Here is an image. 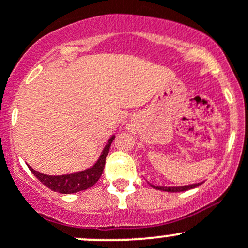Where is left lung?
Masks as SVG:
<instances>
[{
    "mask_svg": "<svg viewBox=\"0 0 248 248\" xmlns=\"http://www.w3.org/2000/svg\"><path fill=\"white\" fill-rule=\"evenodd\" d=\"M201 184H194V185H188V186H180V187H159V186H153L150 185L152 187L156 189H160V191H165V192H184L187 191V189H191L194 188V187H198Z\"/></svg>",
    "mask_w": 248,
    "mask_h": 248,
    "instance_id": "8db88e82",
    "label": "left lung"
}]
</instances>
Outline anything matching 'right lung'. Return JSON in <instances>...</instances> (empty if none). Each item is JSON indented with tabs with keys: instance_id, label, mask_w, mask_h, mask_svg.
Here are the masks:
<instances>
[{
	"instance_id": "add662e5",
	"label": "right lung",
	"mask_w": 248,
	"mask_h": 248,
	"mask_svg": "<svg viewBox=\"0 0 248 248\" xmlns=\"http://www.w3.org/2000/svg\"><path fill=\"white\" fill-rule=\"evenodd\" d=\"M113 136L108 140V144L104 148L103 153H101L100 158L96 161L95 165H93L92 168L87 169L84 171L76 173H69V175H60V176H51V175H44V173L38 172L34 169L29 166L30 171L36 176V179L52 189L54 192H59V193H76V192L84 191V189L89 188L93 185H95L98 180L100 179L101 173L104 171V166H105L106 156L110 150L111 143L113 140Z\"/></svg>"
}]
</instances>
